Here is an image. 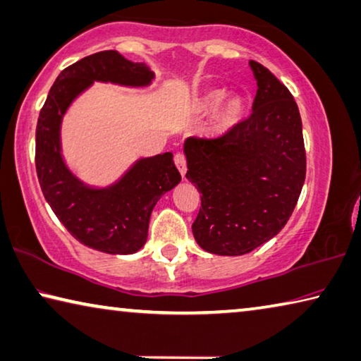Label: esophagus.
<instances>
[{"instance_id":"1","label":"esophagus","mask_w":361,"mask_h":361,"mask_svg":"<svg viewBox=\"0 0 361 361\" xmlns=\"http://www.w3.org/2000/svg\"><path fill=\"white\" fill-rule=\"evenodd\" d=\"M175 165H176V167H178L183 178H185L188 169H186V157L183 156V154H176V156H175Z\"/></svg>"}]
</instances>
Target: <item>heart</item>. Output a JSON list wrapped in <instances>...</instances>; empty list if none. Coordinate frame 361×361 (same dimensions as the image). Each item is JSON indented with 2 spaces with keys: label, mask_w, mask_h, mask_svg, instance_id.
<instances>
[{
  "label": "heart",
  "mask_w": 361,
  "mask_h": 361,
  "mask_svg": "<svg viewBox=\"0 0 361 361\" xmlns=\"http://www.w3.org/2000/svg\"><path fill=\"white\" fill-rule=\"evenodd\" d=\"M228 93L221 88H210L196 101L197 114H209L219 109L214 117L210 127V135L214 138H223L233 133L239 125L244 122L245 114H247V101L241 96H233L221 105V102L226 99Z\"/></svg>",
  "instance_id": "obj_1"
}]
</instances>
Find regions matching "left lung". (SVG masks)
I'll return each mask as SVG.
<instances>
[{"label":"left lung","instance_id":"1","mask_svg":"<svg viewBox=\"0 0 361 361\" xmlns=\"http://www.w3.org/2000/svg\"><path fill=\"white\" fill-rule=\"evenodd\" d=\"M249 66L259 87L252 116L223 138L183 145L186 178L202 194L194 239L216 255L249 254L276 236L305 181L299 107L267 67Z\"/></svg>","mask_w":361,"mask_h":361}]
</instances>
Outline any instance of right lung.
Returning a JSON list of instances; mask_svg holds the SVG:
<instances>
[{"label": "right lung", "mask_w": 361, "mask_h": 361, "mask_svg": "<svg viewBox=\"0 0 361 361\" xmlns=\"http://www.w3.org/2000/svg\"><path fill=\"white\" fill-rule=\"evenodd\" d=\"M154 72L117 51L83 57L64 68L49 90L37 123V175L57 219L77 241L112 255H130L147 241L152 209L181 181L173 154L140 157L111 185L91 186L68 169L62 156V120L94 82L146 88Z\"/></svg>", "instance_id": "1"}]
</instances>
